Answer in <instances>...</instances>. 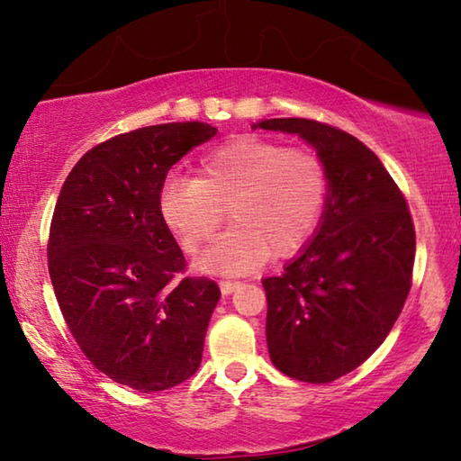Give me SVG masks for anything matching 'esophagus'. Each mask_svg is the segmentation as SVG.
I'll list each match as a JSON object with an SVG mask.
<instances>
[{
	"instance_id": "34e87169",
	"label": "esophagus",
	"mask_w": 461,
	"mask_h": 461,
	"mask_svg": "<svg viewBox=\"0 0 461 461\" xmlns=\"http://www.w3.org/2000/svg\"><path fill=\"white\" fill-rule=\"evenodd\" d=\"M238 286H240V283H236V280H221V283H220V288H221L223 294H231Z\"/></svg>"
}]
</instances>
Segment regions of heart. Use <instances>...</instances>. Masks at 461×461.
Returning <instances> with one entry per match:
<instances>
[{"label": "heart", "instance_id": "b5f03b06", "mask_svg": "<svg viewBox=\"0 0 461 461\" xmlns=\"http://www.w3.org/2000/svg\"><path fill=\"white\" fill-rule=\"evenodd\" d=\"M199 178L170 176L160 191L162 220L194 254L223 221L231 228L201 256L213 275H246L270 256L288 258L313 238L327 205L323 162L307 150L240 136L199 160Z\"/></svg>", "mask_w": 461, "mask_h": 461}]
</instances>
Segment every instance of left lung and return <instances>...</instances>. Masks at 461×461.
I'll use <instances>...</instances> for the list:
<instances>
[{
    "label": "left lung",
    "mask_w": 461,
    "mask_h": 461,
    "mask_svg": "<svg viewBox=\"0 0 461 461\" xmlns=\"http://www.w3.org/2000/svg\"><path fill=\"white\" fill-rule=\"evenodd\" d=\"M256 128L305 140L330 181L313 240L262 286L272 364L296 380L333 382L376 352L407 301L415 262L407 201L352 134L303 118L262 120Z\"/></svg>",
    "instance_id": "left-lung-1"
}]
</instances>
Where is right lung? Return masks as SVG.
<instances>
[{
    "instance_id": "add662e5",
    "label": "right lung",
    "mask_w": 461,
    "mask_h": 461,
    "mask_svg": "<svg viewBox=\"0 0 461 461\" xmlns=\"http://www.w3.org/2000/svg\"><path fill=\"white\" fill-rule=\"evenodd\" d=\"M217 134L203 122L158 123L89 150L62 185L49 238V272L83 354L140 393L197 372L220 286L186 276L160 213L170 167Z\"/></svg>"
}]
</instances>
